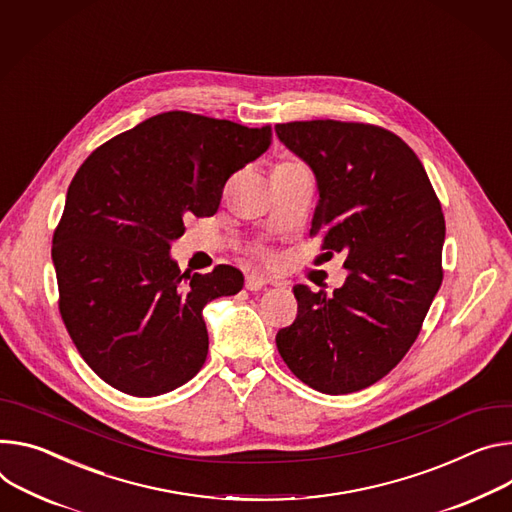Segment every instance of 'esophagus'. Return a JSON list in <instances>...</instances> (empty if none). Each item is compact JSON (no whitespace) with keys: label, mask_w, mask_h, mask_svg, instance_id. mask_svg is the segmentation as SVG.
Instances as JSON below:
<instances>
[{"label":"esophagus","mask_w":512,"mask_h":512,"mask_svg":"<svg viewBox=\"0 0 512 512\" xmlns=\"http://www.w3.org/2000/svg\"><path fill=\"white\" fill-rule=\"evenodd\" d=\"M267 284L275 286L273 280H269V277L259 275V273H249L247 280H245V286H247V290H251V292H257V290H261V288L267 286Z\"/></svg>","instance_id":"1"}]
</instances>
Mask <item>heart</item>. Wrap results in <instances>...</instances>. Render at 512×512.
Listing matches in <instances>:
<instances>
[{"instance_id":"1","label":"heart","mask_w":512,"mask_h":512,"mask_svg":"<svg viewBox=\"0 0 512 512\" xmlns=\"http://www.w3.org/2000/svg\"><path fill=\"white\" fill-rule=\"evenodd\" d=\"M292 165H298V163H280L277 167H292Z\"/></svg>"}]
</instances>
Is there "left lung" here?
I'll list each match as a JSON object with an SVG mask.
<instances>
[{
    "mask_svg": "<svg viewBox=\"0 0 512 512\" xmlns=\"http://www.w3.org/2000/svg\"><path fill=\"white\" fill-rule=\"evenodd\" d=\"M314 173L310 235L345 253L347 280L329 296L294 286L298 316L275 337L292 374L322 394L382 380L406 355L439 292L445 220L423 163L380 126L275 124Z\"/></svg>",
    "mask_w": 512,
    "mask_h": 512,
    "instance_id": "1",
    "label": "left lung"
}]
</instances>
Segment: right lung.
I'll use <instances>...</instances> for the list:
<instances>
[{
	"mask_svg": "<svg viewBox=\"0 0 512 512\" xmlns=\"http://www.w3.org/2000/svg\"><path fill=\"white\" fill-rule=\"evenodd\" d=\"M269 145V126L165 112L114 136L75 173L53 237L59 308L77 351L112 388L151 398L202 369V310L241 292L245 277L230 265L181 273L171 243L185 216L216 214L226 179Z\"/></svg>",
	"mask_w": 512,
	"mask_h": 512,
	"instance_id": "add662e5",
	"label": "right lung"
}]
</instances>
